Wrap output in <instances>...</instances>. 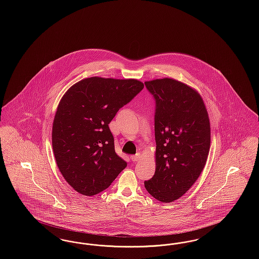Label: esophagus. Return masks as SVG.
I'll return each mask as SVG.
<instances>
[{
  "instance_id": "esophagus-1",
  "label": "esophagus",
  "mask_w": 259,
  "mask_h": 259,
  "mask_svg": "<svg viewBox=\"0 0 259 259\" xmlns=\"http://www.w3.org/2000/svg\"><path fill=\"white\" fill-rule=\"evenodd\" d=\"M130 158H131V160L133 161V162L140 160V159H141V154H140V153H137L135 155H131Z\"/></svg>"
}]
</instances>
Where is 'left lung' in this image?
I'll list each match as a JSON object with an SVG mask.
<instances>
[{
  "instance_id": "left-lung-1",
  "label": "left lung",
  "mask_w": 259,
  "mask_h": 259,
  "mask_svg": "<svg viewBox=\"0 0 259 259\" xmlns=\"http://www.w3.org/2000/svg\"><path fill=\"white\" fill-rule=\"evenodd\" d=\"M155 101L156 169L148 193L169 203L182 197L205 167L210 145L209 116L201 96L172 78L146 81Z\"/></svg>"
}]
</instances>
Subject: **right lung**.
<instances>
[{
	"instance_id": "right-lung-1",
	"label": "right lung",
	"mask_w": 259,
	"mask_h": 259,
	"mask_svg": "<svg viewBox=\"0 0 259 259\" xmlns=\"http://www.w3.org/2000/svg\"><path fill=\"white\" fill-rule=\"evenodd\" d=\"M143 88L137 79L93 76L63 96L53 121L52 148L64 179L78 193L98 194L126 167L115 153L109 124Z\"/></svg>"
}]
</instances>
